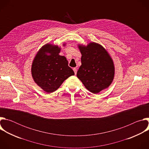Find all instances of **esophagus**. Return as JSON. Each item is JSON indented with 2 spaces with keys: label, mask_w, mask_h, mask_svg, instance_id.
<instances>
[{
  "label": "esophagus",
  "mask_w": 149,
  "mask_h": 149,
  "mask_svg": "<svg viewBox=\"0 0 149 149\" xmlns=\"http://www.w3.org/2000/svg\"><path fill=\"white\" fill-rule=\"evenodd\" d=\"M73 70H74V71L75 74L76 75V74H77V68H73Z\"/></svg>",
  "instance_id": "34e87169"
}]
</instances>
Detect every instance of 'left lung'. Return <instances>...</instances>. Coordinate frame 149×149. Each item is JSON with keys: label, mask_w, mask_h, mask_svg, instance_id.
<instances>
[{"label": "left lung", "mask_w": 149, "mask_h": 149, "mask_svg": "<svg viewBox=\"0 0 149 149\" xmlns=\"http://www.w3.org/2000/svg\"><path fill=\"white\" fill-rule=\"evenodd\" d=\"M79 49L81 65L77 75L85 87L94 94L108 88L114 79V66L107 51L95 42L79 45Z\"/></svg>", "instance_id": "obj_1"}]
</instances>
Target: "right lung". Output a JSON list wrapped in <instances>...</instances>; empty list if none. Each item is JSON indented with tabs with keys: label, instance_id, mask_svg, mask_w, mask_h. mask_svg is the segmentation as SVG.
Returning <instances> with one entry per match:
<instances>
[{
	"label": "right lung",
	"instance_id": "right-lung-1",
	"mask_svg": "<svg viewBox=\"0 0 149 149\" xmlns=\"http://www.w3.org/2000/svg\"><path fill=\"white\" fill-rule=\"evenodd\" d=\"M60 50L58 46L46 44L38 52L32 63L35 82L48 93L56 91L66 79L74 75L67 58L59 55Z\"/></svg>",
	"mask_w": 149,
	"mask_h": 149
}]
</instances>
